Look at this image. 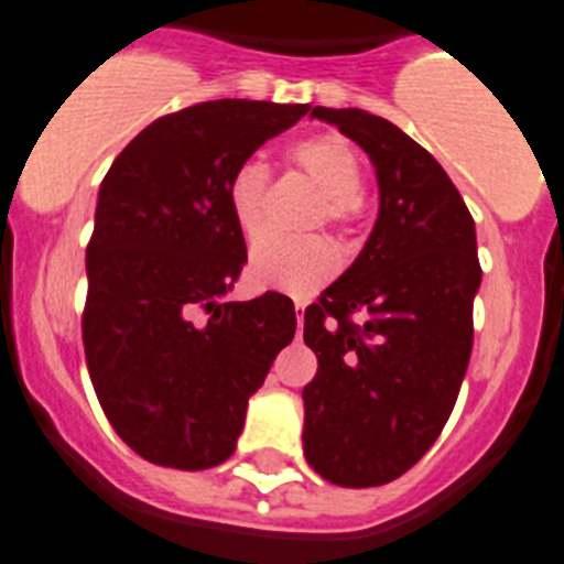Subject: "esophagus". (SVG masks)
Segmentation results:
<instances>
[{
	"instance_id": "34e87169",
	"label": "esophagus",
	"mask_w": 564,
	"mask_h": 564,
	"mask_svg": "<svg viewBox=\"0 0 564 564\" xmlns=\"http://www.w3.org/2000/svg\"><path fill=\"white\" fill-rule=\"evenodd\" d=\"M305 305H308L305 300L293 302V308H296V323H300V328H302V323H305Z\"/></svg>"
}]
</instances>
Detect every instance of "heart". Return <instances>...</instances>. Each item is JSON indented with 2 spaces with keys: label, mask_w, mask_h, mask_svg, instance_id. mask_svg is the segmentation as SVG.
Returning <instances> with one entry per match:
<instances>
[{
  "label": "heart",
  "mask_w": 564,
  "mask_h": 564,
  "mask_svg": "<svg viewBox=\"0 0 564 564\" xmlns=\"http://www.w3.org/2000/svg\"><path fill=\"white\" fill-rule=\"evenodd\" d=\"M288 161L323 189L319 218L346 230L360 221L366 213V198L360 193L362 161L343 134L323 132L305 138L291 147ZM268 187H271V170L262 161H245L227 181V207L245 236H256L262 230ZM337 271L339 248L325 236H311V239L262 236L250 250V276L256 285L293 293V296H308Z\"/></svg>",
  "instance_id": "1"
}]
</instances>
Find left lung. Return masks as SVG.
I'll return each instance as SVG.
<instances>
[{
  "label": "left lung",
  "mask_w": 564,
  "mask_h": 564,
  "mask_svg": "<svg viewBox=\"0 0 564 564\" xmlns=\"http://www.w3.org/2000/svg\"><path fill=\"white\" fill-rule=\"evenodd\" d=\"M369 152L380 213L357 262L305 308L316 377L302 389L305 458L339 487L412 469L453 415L481 285L476 221L435 158L386 118L314 106Z\"/></svg>",
  "instance_id": "left-lung-1"
}]
</instances>
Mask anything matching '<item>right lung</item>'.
Returning <instances> with one entry per match:
<instances>
[{
  "label": "right lung",
  "instance_id": "obj_1",
  "mask_svg": "<svg viewBox=\"0 0 564 564\" xmlns=\"http://www.w3.org/2000/svg\"><path fill=\"white\" fill-rule=\"evenodd\" d=\"M308 109L209 100L172 111L100 184L86 248L88 377L123 444L158 467L230 458L250 394L296 332L285 293L225 302L248 262L227 181Z\"/></svg>",
  "mask_w": 564,
  "mask_h": 564
}]
</instances>
